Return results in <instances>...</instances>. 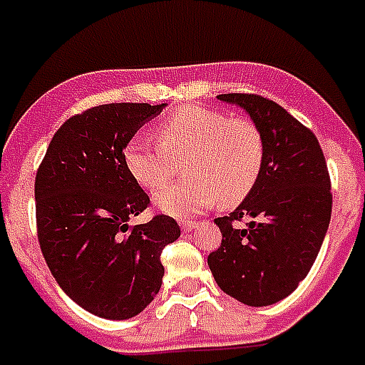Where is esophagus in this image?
Listing matches in <instances>:
<instances>
[{
    "instance_id": "1",
    "label": "esophagus",
    "mask_w": 365,
    "mask_h": 365,
    "mask_svg": "<svg viewBox=\"0 0 365 365\" xmlns=\"http://www.w3.org/2000/svg\"><path fill=\"white\" fill-rule=\"evenodd\" d=\"M180 227L183 231H193L197 227V222H193V220H180Z\"/></svg>"
}]
</instances>
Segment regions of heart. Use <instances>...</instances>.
Listing matches in <instances>:
<instances>
[{
	"instance_id": "1",
	"label": "heart",
	"mask_w": 365,
	"mask_h": 365,
	"mask_svg": "<svg viewBox=\"0 0 365 365\" xmlns=\"http://www.w3.org/2000/svg\"><path fill=\"white\" fill-rule=\"evenodd\" d=\"M159 143L132 138L125 148V166L148 191L170 181L180 164L192 174L160 190L155 202L172 216H185L206 206L225 208L248 199L265 166L263 132L252 119L231 117L205 106H183L155 128Z\"/></svg>"
}]
</instances>
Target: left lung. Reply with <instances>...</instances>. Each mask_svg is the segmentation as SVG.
Wrapping results in <instances>:
<instances>
[{
  "label": "left lung",
  "mask_w": 365,
  "mask_h": 365,
  "mask_svg": "<svg viewBox=\"0 0 365 365\" xmlns=\"http://www.w3.org/2000/svg\"><path fill=\"white\" fill-rule=\"evenodd\" d=\"M248 111L265 138L263 174L248 199L216 217L222 244L208 255L217 286L250 307L294 292L317 259L331 217V182L317 136L259 94H220ZM246 221L244 228L236 223Z\"/></svg>",
  "instance_id": "obj_1"
}]
</instances>
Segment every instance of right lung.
<instances>
[{
  "instance_id": "obj_1",
  "label": "right lung",
  "mask_w": 365,
  "mask_h": 365,
  "mask_svg": "<svg viewBox=\"0 0 365 365\" xmlns=\"http://www.w3.org/2000/svg\"><path fill=\"white\" fill-rule=\"evenodd\" d=\"M165 104H102L70 117L36 174V225L56 282L96 317H136L159 294L160 254L180 237L176 220H128L149 197L125 166V148Z\"/></svg>"
}]
</instances>
